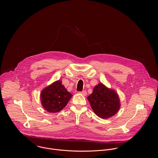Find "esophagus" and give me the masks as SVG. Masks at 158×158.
Wrapping results in <instances>:
<instances>
[{
	"instance_id": "34e87169",
	"label": "esophagus",
	"mask_w": 158,
	"mask_h": 158,
	"mask_svg": "<svg viewBox=\"0 0 158 158\" xmlns=\"http://www.w3.org/2000/svg\"><path fill=\"white\" fill-rule=\"evenodd\" d=\"M80 94H81L83 96H86L87 95V92L86 90H83L82 92H79Z\"/></svg>"
}]
</instances>
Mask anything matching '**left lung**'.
Returning a JSON list of instances; mask_svg holds the SVG:
<instances>
[{
  "mask_svg": "<svg viewBox=\"0 0 158 158\" xmlns=\"http://www.w3.org/2000/svg\"><path fill=\"white\" fill-rule=\"evenodd\" d=\"M87 99L94 112L104 119L114 115L120 106L117 94L107 88L102 83L96 86Z\"/></svg>",
  "mask_w": 158,
  "mask_h": 158,
  "instance_id": "left-lung-1",
  "label": "left lung"
}]
</instances>
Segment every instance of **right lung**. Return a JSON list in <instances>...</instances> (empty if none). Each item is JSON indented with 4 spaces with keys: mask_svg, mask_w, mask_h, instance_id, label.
I'll list each match as a JSON object with an SVG mask.
<instances>
[{
    "mask_svg": "<svg viewBox=\"0 0 158 158\" xmlns=\"http://www.w3.org/2000/svg\"><path fill=\"white\" fill-rule=\"evenodd\" d=\"M72 96L57 81L42 90L40 97L44 109L50 113H57L66 106Z\"/></svg>",
    "mask_w": 158,
    "mask_h": 158,
    "instance_id": "1",
    "label": "right lung"
}]
</instances>
